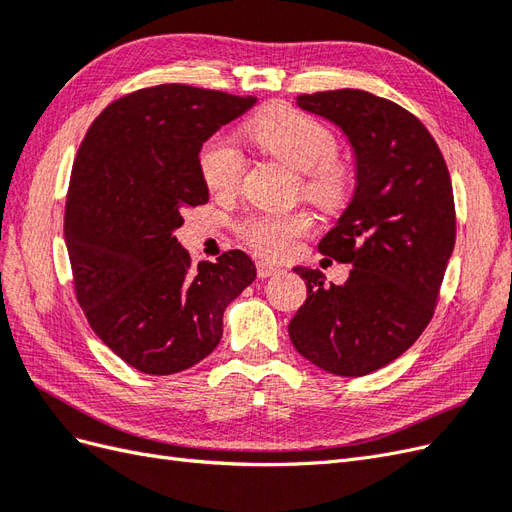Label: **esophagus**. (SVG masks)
I'll return each instance as SVG.
<instances>
[{
	"mask_svg": "<svg viewBox=\"0 0 512 512\" xmlns=\"http://www.w3.org/2000/svg\"><path fill=\"white\" fill-rule=\"evenodd\" d=\"M256 271H258V277H269V275H275V273H280V267H275V265H269V262H258L256 265Z\"/></svg>",
	"mask_w": 512,
	"mask_h": 512,
	"instance_id": "obj_1",
	"label": "esophagus"
}]
</instances>
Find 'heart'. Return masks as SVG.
I'll return each instance as SVG.
<instances>
[{"label":"heart","instance_id":"b5f03b06","mask_svg":"<svg viewBox=\"0 0 512 512\" xmlns=\"http://www.w3.org/2000/svg\"><path fill=\"white\" fill-rule=\"evenodd\" d=\"M250 136L267 156L301 175L303 196L318 207L337 209L350 198L352 168L335 156L337 136L314 117L297 108H275L254 121ZM198 166L205 185L218 196L237 192L245 170L241 153L224 136H213L200 147ZM312 226L307 211L254 213L239 224V235L260 256L280 260L294 252Z\"/></svg>","mask_w":512,"mask_h":512}]
</instances>
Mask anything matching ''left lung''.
Segmentation results:
<instances>
[{"instance_id":"left-lung-1","label":"left lung","mask_w":512,"mask_h":512,"mask_svg":"<svg viewBox=\"0 0 512 512\" xmlns=\"http://www.w3.org/2000/svg\"><path fill=\"white\" fill-rule=\"evenodd\" d=\"M297 106L348 136L356 185L318 250L350 262L346 284L294 267L307 299L288 324L292 346L335 376H367L404 354L436 309L455 247V200L446 162L406 108L361 89L305 94Z\"/></svg>"}]
</instances>
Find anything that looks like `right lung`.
Masks as SVG:
<instances>
[{"label":"right lung","instance_id":"1","mask_svg":"<svg viewBox=\"0 0 512 512\" xmlns=\"http://www.w3.org/2000/svg\"><path fill=\"white\" fill-rule=\"evenodd\" d=\"M256 104L190 85L138 89L108 104L76 153L64 235L89 327L134 369L168 376L209 356L226 305L256 280L230 250L192 267L175 230L205 205L198 153Z\"/></svg>","mask_w":512,"mask_h":512}]
</instances>
